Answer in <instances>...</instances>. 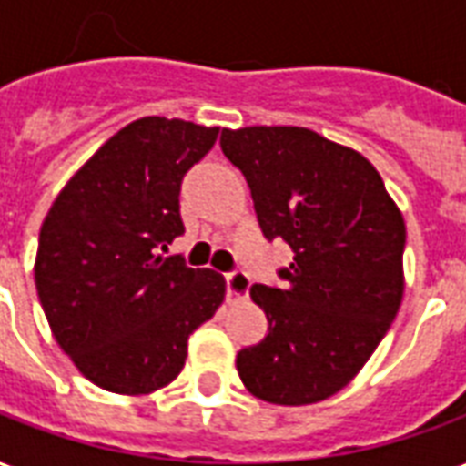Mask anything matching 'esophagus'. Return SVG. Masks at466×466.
Wrapping results in <instances>:
<instances>
[{"label": "esophagus", "mask_w": 466, "mask_h": 466, "mask_svg": "<svg viewBox=\"0 0 466 466\" xmlns=\"http://www.w3.org/2000/svg\"><path fill=\"white\" fill-rule=\"evenodd\" d=\"M249 294V277L244 271H232L227 274V301H242Z\"/></svg>", "instance_id": "obj_1"}]
</instances>
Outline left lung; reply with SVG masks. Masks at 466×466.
<instances>
[{
	"label": "left lung",
	"instance_id": "8db88e82",
	"mask_svg": "<svg viewBox=\"0 0 466 466\" xmlns=\"http://www.w3.org/2000/svg\"><path fill=\"white\" fill-rule=\"evenodd\" d=\"M219 143L264 237L294 251L281 289H249L268 333L239 350V378L271 405L320 402L360 373L402 303V212L368 157L309 127H224Z\"/></svg>",
	"mask_w": 466,
	"mask_h": 466
}]
</instances>
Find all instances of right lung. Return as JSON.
<instances>
[{"mask_svg": "<svg viewBox=\"0 0 466 466\" xmlns=\"http://www.w3.org/2000/svg\"><path fill=\"white\" fill-rule=\"evenodd\" d=\"M219 127L147 116L120 127L54 199L34 281L51 333L84 378L118 395L170 385L192 330L222 306L227 281L163 248L185 232L180 185Z\"/></svg>", "mask_w": 466, "mask_h": 466, "instance_id": "obj_1", "label": "right lung"}]
</instances>
